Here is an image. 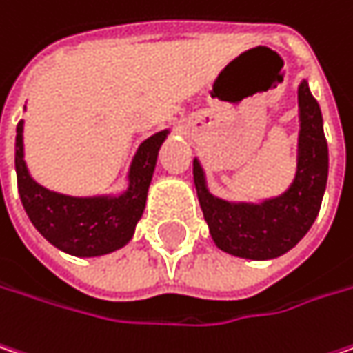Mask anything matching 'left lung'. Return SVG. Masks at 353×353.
<instances>
[{
  "mask_svg": "<svg viewBox=\"0 0 353 353\" xmlns=\"http://www.w3.org/2000/svg\"><path fill=\"white\" fill-rule=\"evenodd\" d=\"M300 99V154L292 188L261 205L228 203L205 188L203 170L194 161V183L203 218L219 250L250 259L278 258L300 241L318 218L327 181V141L321 112L305 81Z\"/></svg>",
  "mask_w": 353,
  "mask_h": 353,
  "instance_id": "8db88e82",
  "label": "left lung"
}]
</instances>
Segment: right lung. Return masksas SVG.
<instances>
[{
    "label": "right lung",
    "mask_w": 353,
    "mask_h": 353,
    "mask_svg": "<svg viewBox=\"0 0 353 353\" xmlns=\"http://www.w3.org/2000/svg\"><path fill=\"white\" fill-rule=\"evenodd\" d=\"M23 121L15 135V172L21 203L35 230L55 248L72 256H103L125 245L139 221L157 152L168 132L145 139L130 170V190L121 197H70L35 183L23 161Z\"/></svg>",
    "instance_id": "add662e5"
}]
</instances>
